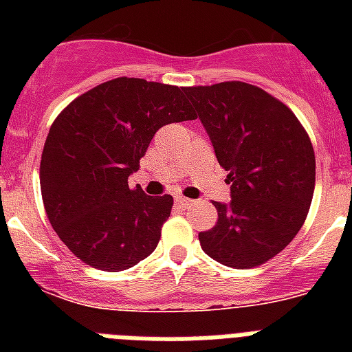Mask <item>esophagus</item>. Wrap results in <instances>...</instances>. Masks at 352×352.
I'll use <instances>...</instances> for the list:
<instances>
[{
  "mask_svg": "<svg viewBox=\"0 0 352 352\" xmlns=\"http://www.w3.org/2000/svg\"><path fill=\"white\" fill-rule=\"evenodd\" d=\"M175 203L179 204L181 208H186V206H190V204H192L193 201H190V199H186V197H177Z\"/></svg>",
  "mask_w": 352,
  "mask_h": 352,
  "instance_id": "obj_1",
  "label": "esophagus"
}]
</instances>
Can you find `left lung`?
I'll return each instance as SVG.
<instances>
[{
	"label": "left lung",
	"mask_w": 352,
	"mask_h": 352,
	"mask_svg": "<svg viewBox=\"0 0 352 352\" xmlns=\"http://www.w3.org/2000/svg\"><path fill=\"white\" fill-rule=\"evenodd\" d=\"M228 171L232 201L214 203L217 223L199 241L212 259L252 268L278 256L305 223L316 182L311 138L296 115L245 82L186 87Z\"/></svg>",
	"instance_id": "1"
}]
</instances>
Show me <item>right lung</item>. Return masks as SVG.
Segmentation results:
<instances>
[{
    "label": "right lung",
    "instance_id": "obj_1",
    "mask_svg": "<svg viewBox=\"0 0 352 352\" xmlns=\"http://www.w3.org/2000/svg\"><path fill=\"white\" fill-rule=\"evenodd\" d=\"M195 117L184 87L120 76L74 98L52 122L41 197L58 237L85 265L118 272L157 248L173 197L131 190L127 177L160 127Z\"/></svg>",
    "mask_w": 352,
    "mask_h": 352
}]
</instances>
